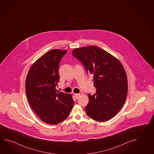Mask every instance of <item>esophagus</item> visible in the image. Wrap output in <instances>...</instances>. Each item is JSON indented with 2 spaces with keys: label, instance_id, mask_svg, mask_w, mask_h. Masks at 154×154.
<instances>
[{
  "label": "esophagus",
  "instance_id": "34e87169",
  "mask_svg": "<svg viewBox=\"0 0 154 154\" xmlns=\"http://www.w3.org/2000/svg\"><path fill=\"white\" fill-rule=\"evenodd\" d=\"M80 95H81V94H75V99H79V97H80Z\"/></svg>",
  "mask_w": 154,
  "mask_h": 154
}]
</instances>
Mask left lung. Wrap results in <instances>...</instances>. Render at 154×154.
Segmentation results:
<instances>
[{"label": "left lung", "mask_w": 154, "mask_h": 154, "mask_svg": "<svg viewBox=\"0 0 154 154\" xmlns=\"http://www.w3.org/2000/svg\"><path fill=\"white\" fill-rule=\"evenodd\" d=\"M72 55L89 74L93 75L95 94H88L85 107L92 119L105 122L113 118L122 107L127 97L128 80L121 63L105 50L94 45L76 48Z\"/></svg>", "instance_id": "8db88e82"}]
</instances>
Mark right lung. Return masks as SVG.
Returning <instances> with one entry per match:
<instances>
[{
	"label": "right lung",
	"instance_id": "obj_1",
	"mask_svg": "<svg viewBox=\"0 0 154 154\" xmlns=\"http://www.w3.org/2000/svg\"><path fill=\"white\" fill-rule=\"evenodd\" d=\"M67 50L53 49L33 63L25 83L28 103L44 122L57 125L69 116L74 104L71 94L57 91L59 67Z\"/></svg>",
	"mask_w": 154,
	"mask_h": 154
}]
</instances>
